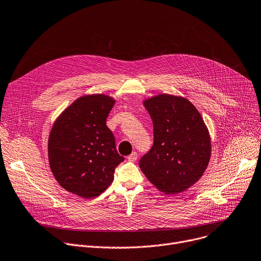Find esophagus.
I'll return each mask as SVG.
<instances>
[{
    "mask_svg": "<svg viewBox=\"0 0 261 261\" xmlns=\"http://www.w3.org/2000/svg\"><path fill=\"white\" fill-rule=\"evenodd\" d=\"M137 158H138V154H137V152H132L128 156H127V159H128V161H130V162H134V161H136L137 160Z\"/></svg>",
    "mask_w": 261,
    "mask_h": 261,
    "instance_id": "esophagus-1",
    "label": "esophagus"
}]
</instances>
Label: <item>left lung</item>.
Masks as SVG:
<instances>
[{"label":"left lung","mask_w":261,"mask_h":261,"mask_svg":"<svg viewBox=\"0 0 261 261\" xmlns=\"http://www.w3.org/2000/svg\"><path fill=\"white\" fill-rule=\"evenodd\" d=\"M153 124V145L139 166L156 189L181 193L202 177L211 156L207 125L188 99L159 94L143 100Z\"/></svg>","instance_id":"obj_1"}]
</instances>
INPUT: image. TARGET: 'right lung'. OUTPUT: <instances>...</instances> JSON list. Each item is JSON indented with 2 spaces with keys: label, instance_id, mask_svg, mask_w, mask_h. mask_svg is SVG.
<instances>
[{
  "label": "right lung",
  "instance_id": "1",
  "mask_svg": "<svg viewBox=\"0 0 261 261\" xmlns=\"http://www.w3.org/2000/svg\"><path fill=\"white\" fill-rule=\"evenodd\" d=\"M115 102L105 94L84 95L53 123L48 140L49 165L57 183L73 194L84 198L101 194L124 160L107 126Z\"/></svg>",
  "mask_w": 261,
  "mask_h": 261
}]
</instances>
